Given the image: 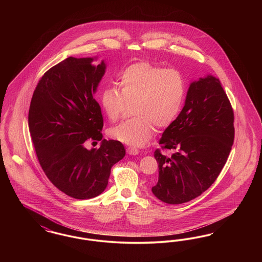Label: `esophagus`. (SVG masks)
Returning a JSON list of instances; mask_svg holds the SVG:
<instances>
[{
  "mask_svg": "<svg viewBox=\"0 0 262 262\" xmlns=\"http://www.w3.org/2000/svg\"><path fill=\"white\" fill-rule=\"evenodd\" d=\"M126 152H127L129 155H137V154L139 153V150L136 148V147H134V146H128V147L126 148Z\"/></svg>",
  "mask_w": 262,
  "mask_h": 262,
  "instance_id": "34e87169",
  "label": "esophagus"
}]
</instances>
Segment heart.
Listing matches in <instances>:
<instances>
[{
    "mask_svg": "<svg viewBox=\"0 0 262 262\" xmlns=\"http://www.w3.org/2000/svg\"><path fill=\"white\" fill-rule=\"evenodd\" d=\"M186 80L176 70L148 62L128 66L119 78V88L109 85L100 95L103 111L117 121L127 105L133 104L132 119L110 129L115 139L128 145L145 144L158 127L171 125L181 111L186 96Z\"/></svg>",
    "mask_w": 262,
    "mask_h": 262,
    "instance_id": "b5f03b06",
    "label": "heart"
}]
</instances>
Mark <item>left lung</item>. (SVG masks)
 Here are the masks:
<instances>
[{
    "label": "left lung",
    "mask_w": 262,
    "mask_h": 262,
    "mask_svg": "<svg viewBox=\"0 0 262 262\" xmlns=\"http://www.w3.org/2000/svg\"><path fill=\"white\" fill-rule=\"evenodd\" d=\"M235 137L234 112L218 78L190 83L185 106L159 140L170 156L155 150L159 177L153 194L165 203L194 200L222 171Z\"/></svg>",
    "instance_id": "8db88e82"
}]
</instances>
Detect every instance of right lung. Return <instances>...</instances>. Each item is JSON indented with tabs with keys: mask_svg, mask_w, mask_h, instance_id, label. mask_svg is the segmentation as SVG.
I'll use <instances>...</instances> for the list:
<instances>
[{
	"mask_svg": "<svg viewBox=\"0 0 262 262\" xmlns=\"http://www.w3.org/2000/svg\"><path fill=\"white\" fill-rule=\"evenodd\" d=\"M69 57L48 70L33 92L28 126L38 161L51 183L67 195L88 200L108 185L113 165L125 155L118 140L102 139L103 117L94 98L106 63ZM101 140L98 150L85 141Z\"/></svg>",
	"mask_w": 262,
	"mask_h": 262,
	"instance_id": "1",
	"label": "right lung"
}]
</instances>
